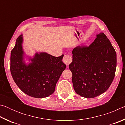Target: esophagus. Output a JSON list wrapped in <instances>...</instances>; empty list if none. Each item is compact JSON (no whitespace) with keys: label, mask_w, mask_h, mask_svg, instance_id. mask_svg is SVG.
<instances>
[{"label":"esophagus","mask_w":125,"mask_h":125,"mask_svg":"<svg viewBox=\"0 0 125 125\" xmlns=\"http://www.w3.org/2000/svg\"><path fill=\"white\" fill-rule=\"evenodd\" d=\"M72 60V58L68 54H65L64 55V57H63V62L67 65H68L71 63Z\"/></svg>","instance_id":"1"}]
</instances>
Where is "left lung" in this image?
<instances>
[{"label": "left lung", "mask_w": 125, "mask_h": 125, "mask_svg": "<svg viewBox=\"0 0 125 125\" xmlns=\"http://www.w3.org/2000/svg\"><path fill=\"white\" fill-rule=\"evenodd\" d=\"M72 54L69 68L77 94L93 98L108 89L115 77L117 58L115 49L104 33L97 35L88 47H76Z\"/></svg>", "instance_id": "8db88e82"}]
</instances>
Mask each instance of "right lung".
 I'll return each instance as SVG.
<instances>
[{"instance_id": "right-lung-1", "label": "right lung", "mask_w": 125, "mask_h": 125, "mask_svg": "<svg viewBox=\"0 0 125 125\" xmlns=\"http://www.w3.org/2000/svg\"><path fill=\"white\" fill-rule=\"evenodd\" d=\"M22 43L21 35L11 52L12 78L27 95L36 98L48 97L54 93L57 82L66 68L62 61L64 55L54 57L46 52H37L33 58L28 57L29 63L26 64Z\"/></svg>"}]
</instances>
